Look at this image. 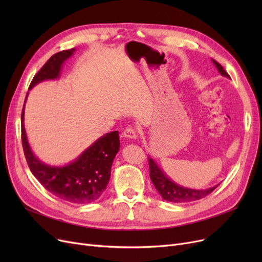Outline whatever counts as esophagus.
Instances as JSON below:
<instances>
[{
	"label": "esophagus",
	"instance_id": "esophagus-1",
	"mask_svg": "<svg viewBox=\"0 0 262 262\" xmlns=\"http://www.w3.org/2000/svg\"><path fill=\"white\" fill-rule=\"evenodd\" d=\"M123 137H125V138H128V139H137V133L135 128L126 127L125 130L123 132Z\"/></svg>",
	"mask_w": 262,
	"mask_h": 262
}]
</instances>
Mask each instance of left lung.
<instances>
[{"mask_svg":"<svg viewBox=\"0 0 262 262\" xmlns=\"http://www.w3.org/2000/svg\"><path fill=\"white\" fill-rule=\"evenodd\" d=\"M212 62L216 67L217 71L220 73H221L223 76L230 78V76L224 70L221 64H220L217 61H215L214 59H212ZM148 166H149V176H150V180H152V183L154 184L155 188L159 192L161 198L168 202L187 203V202L198 201L210 194L211 192L216 188L215 186L205 190H194V189H189V188L178 186L174 182H172L170 178L160 170V168L157 166V163L154 161L153 158L148 157Z\"/></svg>","mask_w":262,"mask_h":262,"instance_id":"left-lung-1","label":"left lung"}]
</instances>
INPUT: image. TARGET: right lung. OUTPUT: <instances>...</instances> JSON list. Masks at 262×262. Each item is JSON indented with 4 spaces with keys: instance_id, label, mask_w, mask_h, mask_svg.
Segmentation results:
<instances>
[{
    "instance_id": "right-lung-1",
    "label": "right lung",
    "mask_w": 262,
    "mask_h": 262,
    "mask_svg": "<svg viewBox=\"0 0 262 262\" xmlns=\"http://www.w3.org/2000/svg\"><path fill=\"white\" fill-rule=\"evenodd\" d=\"M74 51L70 49L54 54L34 76L30 89L40 81L58 78L62 63ZM24 106L21 115L22 146L27 164L38 182L53 195L69 203L88 204L99 200L108 185L112 164L120 149L119 132L101 137L67 166L51 167L32 152L24 127Z\"/></svg>"
}]
</instances>
